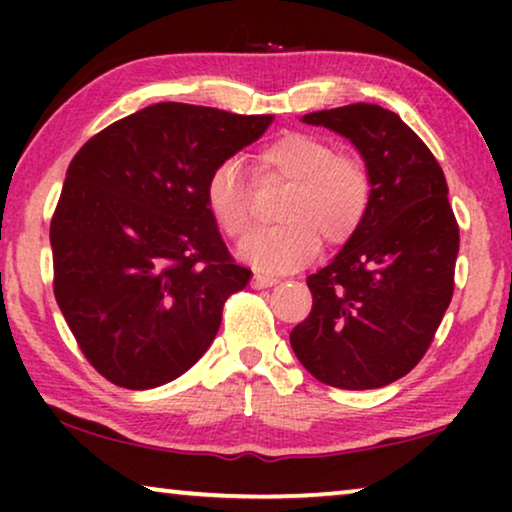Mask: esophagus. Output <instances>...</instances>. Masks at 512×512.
I'll use <instances>...</instances> for the list:
<instances>
[{"label": "esophagus", "instance_id": "34e87169", "mask_svg": "<svg viewBox=\"0 0 512 512\" xmlns=\"http://www.w3.org/2000/svg\"><path fill=\"white\" fill-rule=\"evenodd\" d=\"M279 282L277 277H270V275H254L251 277V286L254 289H268V286H275Z\"/></svg>", "mask_w": 512, "mask_h": 512}]
</instances>
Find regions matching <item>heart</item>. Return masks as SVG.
<instances>
[{
  "label": "heart",
  "mask_w": 512,
  "mask_h": 512,
  "mask_svg": "<svg viewBox=\"0 0 512 512\" xmlns=\"http://www.w3.org/2000/svg\"><path fill=\"white\" fill-rule=\"evenodd\" d=\"M261 177L289 181L279 205L284 226L258 230L240 244L244 261L261 270H296L314 258L321 240L340 247L366 221L373 202V174L359 156L335 153L333 144L310 132H282L256 153ZM205 202L216 226L240 240L254 223L251 188L235 160L207 174Z\"/></svg>",
  "instance_id": "b5f03b06"
}]
</instances>
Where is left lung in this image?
I'll return each mask as SVG.
<instances>
[{
	"instance_id": "8db88e82",
	"label": "left lung",
	"mask_w": 512,
	"mask_h": 512,
	"mask_svg": "<svg viewBox=\"0 0 512 512\" xmlns=\"http://www.w3.org/2000/svg\"><path fill=\"white\" fill-rule=\"evenodd\" d=\"M303 121L359 149L373 202L340 254L307 277L312 312L291 331V347L328 387H387L422 361L454 293L459 226L445 174L401 116L377 104L314 111Z\"/></svg>"
}]
</instances>
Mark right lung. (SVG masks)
Instances as JSON below:
<instances>
[{
	"label": "right lung",
	"instance_id": "add662e5",
	"mask_svg": "<svg viewBox=\"0 0 512 512\" xmlns=\"http://www.w3.org/2000/svg\"><path fill=\"white\" fill-rule=\"evenodd\" d=\"M272 116L151 104L81 146L51 219L53 293L90 366L153 389L207 352L249 284L205 202L207 174Z\"/></svg>",
	"mask_w": 512,
	"mask_h": 512
}]
</instances>
